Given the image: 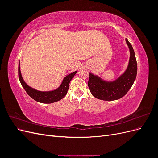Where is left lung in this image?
Instances as JSON below:
<instances>
[{"mask_svg": "<svg viewBox=\"0 0 158 158\" xmlns=\"http://www.w3.org/2000/svg\"><path fill=\"white\" fill-rule=\"evenodd\" d=\"M130 51L127 68L124 73L113 81H107L98 75L89 73L88 87L95 98L104 101H113L123 98L131 89L136 80L137 63L132 46L125 40Z\"/></svg>", "mask_w": 158, "mask_h": 158, "instance_id": "8db88e82", "label": "left lung"}]
</instances>
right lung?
Listing matches in <instances>:
<instances>
[{
    "mask_svg": "<svg viewBox=\"0 0 158 158\" xmlns=\"http://www.w3.org/2000/svg\"><path fill=\"white\" fill-rule=\"evenodd\" d=\"M20 64L19 63L18 64V76L20 82L26 90L27 94L30 96L35 100L36 102L42 103H55L58 101H60V99H63L66 94H67V91L69 88V84L71 80L73 79L74 76L77 73V71L73 72L67 76H66L64 79L62 81L59 87L51 91H47V92H42V91L37 90L34 88H33L29 86L23 80L22 76L20 71Z\"/></svg>",
    "mask_w": 158,
    "mask_h": 158,
    "instance_id": "add662e5",
    "label": "right lung"
}]
</instances>
